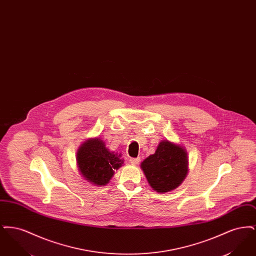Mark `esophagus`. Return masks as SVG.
<instances>
[{
    "label": "esophagus",
    "instance_id": "esophagus-1",
    "mask_svg": "<svg viewBox=\"0 0 256 256\" xmlns=\"http://www.w3.org/2000/svg\"><path fill=\"white\" fill-rule=\"evenodd\" d=\"M130 162L132 165H137V164L140 162V158H130Z\"/></svg>",
    "mask_w": 256,
    "mask_h": 256
}]
</instances>
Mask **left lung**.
Listing matches in <instances>:
<instances>
[{
    "instance_id": "obj_1",
    "label": "left lung",
    "mask_w": 256,
    "mask_h": 256,
    "mask_svg": "<svg viewBox=\"0 0 256 256\" xmlns=\"http://www.w3.org/2000/svg\"><path fill=\"white\" fill-rule=\"evenodd\" d=\"M187 154L182 146L162 141L154 154L145 159L141 168L150 185L158 193L176 189L187 174Z\"/></svg>"
}]
</instances>
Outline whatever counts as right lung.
I'll return each instance as SVG.
<instances>
[{"label":"right lung","mask_w":256,"mask_h":256,"mask_svg":"<svg viewBox=\"0 0 256 256\" xmlns=\"http://www.w3.org/2000/svg\"><path fill=\"white\" fill-rule=\"evenodd\" d=\"M76 160L82 174L97 186L108 183L114 170L122 164L120 156L110 152L98 138L89 139L80 146Z\"/></svg>","instance_id":"right-lung-1"}]
</instances>
